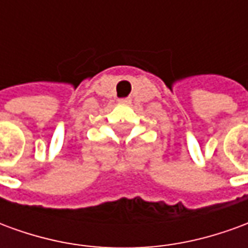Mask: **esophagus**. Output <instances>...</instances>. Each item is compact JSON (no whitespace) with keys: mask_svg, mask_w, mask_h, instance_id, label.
I'll return each mask as SVG.
<instances>
[{"mask_svg":"<svg viewBox=\"0 0 248 248\" xmlns=\"http://www.w3.org/2000/svg\"><path fill=\"white\" fill-rule=\"evenodd\" d=\"M119 103H122V105H129L131 101H130L129 98H121V99H118Z\"/></svg>","mask_w":248,"mask_h":248,"instance_id":"obj_1","label":"esophagus"}]
</instances>
